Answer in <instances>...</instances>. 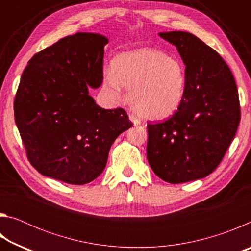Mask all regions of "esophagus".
I'll list each match as a JSON object with an SVG mask.
<instances>
[{"label": "esophagus", "mask_w": 251, "mask_h": 251, "mask_svg": "<svg viewBox=\"0 0 251 251\" xmlns=\"http://www.w3.org/2000/svg\"><path fill=\"white\" fill-rule=\"evenodd\" d=\"M129 120L131 121V123H133L135 126L141 124V120H139V118L136 115H134V114H129Z\"/></svg>", "instance_id": "1"}]
</instances>
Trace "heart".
<instances>
[{
    "label": "heart",
    "instance_id": "b5f03b06",
    "mask_svg": "<svg viewBox=\"0 0 251 251\" xmlns=\"http://www.w3.org/2000/svg\"><path fill=\"white\" fill-rule=\"evenodd\" d=\"M104 88L123 100V86L139 115L151 121L171 117L184 100L187 73L180 58L154 49L125 52L113 59L104 75Z\"/></svg>",
    "mask_w": 251,
    "mask_h": 251
}]
</instances>
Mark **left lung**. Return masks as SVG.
<instances>
[{
    "mask_svg": "<svg viewBox=\"0 0 251 251\" xmlns=\"http://www.w3.org/2000/svg\"><path fill=\"white\" fill-rule=\"evenodd\" d=\"M186 65L184 100L172 117L147 122V159L171 184L206 177L217 168L235 137L240 104L233 75L223 57L187 32L159 33Z\"/></svg>",
    "mask_w": 251,
    "mask_h": 251,
    "instance_id": "obj_1",
    "label": "left lung"
}]
</instances>
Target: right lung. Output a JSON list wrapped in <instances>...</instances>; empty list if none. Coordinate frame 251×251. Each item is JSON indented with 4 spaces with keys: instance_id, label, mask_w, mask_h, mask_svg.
<instances>
[{
    "instance_id": "right-lung-1",
    "label": "right lung",
    "mask_w": 251,
    "mask_h": 251,
    "mask_svg": "<svg viewBox=\"0 0 251 251\" xmlns=\"http://www.w3.org/2000/svg\"><path fill=\"white\" fill-rule=\"evenodd\" d=\"M100 34L76 33L29 59L14 99V117L32 166L72 185L94 180L109 148L133 126L123 108L104 109L88 94L103 82Z\"/></svg>"
}]
</instances>
